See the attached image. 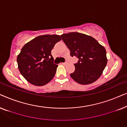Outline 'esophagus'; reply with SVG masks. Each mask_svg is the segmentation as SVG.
<instances>
[{
    "label": "esophagus",
    "instance_id": "obj_1",
    "mask_svg": "<svg viewBox=\"0 0 127 127\" xmlns=\"http://www.w3.org/2000/svg\"><path fill=\"white\" fill-rule=\"evenodd\" d=\"M61 64H62V65H65V64H67V62H61V63H60Z\"/></svg>",
    "mask_w": 127,
    "mask_h": 127
}]
</instances>
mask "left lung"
Here are the masks:
<instances>
[{"mask_svg": "<svg viewBox=\"0 0 127 127\" xmlns=\"http://www.w3.org/2000/svg\"><path fill=\"white\" fill-rule=\"evenodd\" d=\"M61 36L71 56L79 59L74 64L75 70L70 74L71 77L80 84H90L97 80L107 64L105 47L94 37L81 33L70 32Z\"/></svg>", "mask_w": 127, "mask_h": 127, "instance_id": "1", "label": "left lung"}]
</instances>
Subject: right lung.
Here are the masks:
<instances>
[{"label": "right lung", "instance_id": "obj_1", "mask_svg": "<svg viewBox=\"0 0 127 127\" xmlns=\"http://www.w3.org/2000/svg\"><path fill=\"white\" fill-rule=\"evenodd\" d=\"M61 40L60 35L39 36L23 46L17 57L20 72L27 80L36 86H43L54 77L58 65L53 62L51 50Z\"/></svg>", "mask_w": 127, "mask_h": 127}]
</instances>
